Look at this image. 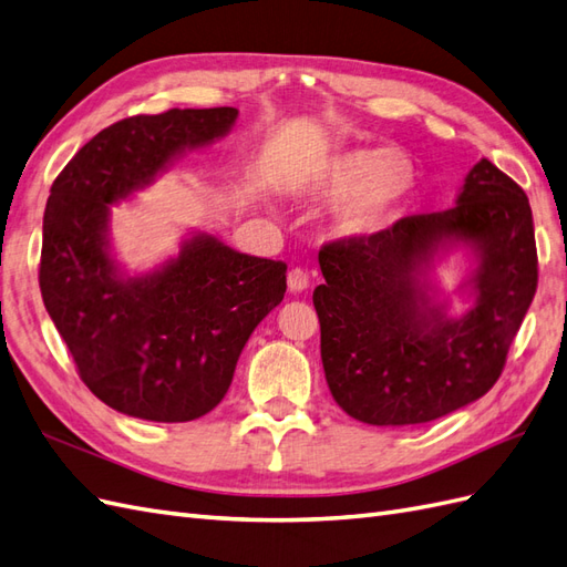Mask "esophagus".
Returning a JSON list of instances; mask_svg holds the SVG:
<instances>
[{
  "mask_svg": "<svg viewBox=\"0 0 567 567\" xmlns=\"http://www.w3.org/2000/svg\"><path fill=\"white\" fill-rule=\"evenodd\" d=\"M287 287H289V292H292V295L303 292V289L309 287V272L301 270V268L289 270V275H287Z\"/></svg>",
  "mask_w": 567,
  "mask_h": 567,
  "instance_id": "obj_1",
  "label": "esophagus"
}]
</instances>
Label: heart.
<instances>
[{
	"label": "heart",
	"mask_w": 567,
	"mask_h": 567,
	"mask_svg": "<svg viewBox=\"0 0 567 567\" xmlns=\"http://www.w3.org/2000/svg\"><path fill=\"white\" fill-rule=\"evenodd\" d=\"M422 169L404 151L350 145L326 155L303 188L321 198H338L336 227L344 237H371L393 225L414 200Z\"/></svg>",
	"instance_id": "obj_1"
}]
</instances>
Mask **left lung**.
I'll return each instance as SVG.
<instances>
[{
  "instance_id": "left-lung-1",
  "label": "left lung",
  "mask_w": 567,
  "mask_h": 567,
  "mask_svg": "<svg viewBox=\"0 0 567 567\" xmlns=\"http://www.w3.org/2000/svg\"><path fill=\"white\" fill-rule=\"evenodd\" d=\"M460 250L462 315L432 280ZM313 289L332 398L357 422L414 426L486 395L536 292V244L525 192L478 159L443 213L402 217L379 235L326 244Z\"/></svg>"
}]
</instances>
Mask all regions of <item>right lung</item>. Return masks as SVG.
<instances>
[{
    "label": "right lung",
    "instance_id": "add662e5",
    "mask_svg": "<svg viewBox=\"0 0 567 567\" xmlns=\"http://www.w3.org/2000/svg\"><path fill=\"white\" fill-rule=\"evenodd\" d=\"M235 107L138 114L71 157L42 217L40 292L81 381L107 408L145 422H192L229 390L251 332L278 307L287 266L194 229L179 254L128 272L112 249V206L179 157L229 134Z\"/></svg>",
    "mask_w": 567,
    "mask_h": 567
}]
</instances>
